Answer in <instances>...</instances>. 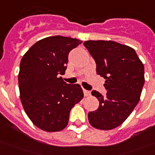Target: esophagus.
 I'll return each mask as SVG.
<instances>
[{
    "label": "esophagus",
    "mask_w": 155,
    "mask_h": 155,
    "mask_svg": "<svg viewBox=\"0 0 155 155\" xmlns=\"http://www.w3.org/2000/svg\"><path fill=\"white\" fill-rule=\"evenodd\" d=\"M90 93H91V92H90L88 90L84 89V97H87V96H89Z\"/></svg>",
    "instance_id": "34e87169"
}]
</instances>
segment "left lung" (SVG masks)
Here are the masks:
<instances>
[{
    "instance_id": "obj_1",
    "label": "left lung",
    "mask_w": 155,
    "mask_h": 155,
    "mask_svg": "<svg viewBox=\"0 0 155 155\" xmlns=\"http://www.w3.org/2000/svg\"><path fill=\"white\" fill-rule=\"evenodd\" d=\"M84 47L97 63V73L105 79L107 93L93 90L99 108L88 113L92 126L113 130L125 121L137 104L145 83L144 66L131 47L113 41H86Z\"/></svg>"
}]
</instances>
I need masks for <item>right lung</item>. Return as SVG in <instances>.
I'll use <instances>...</instances> for the list:
<instances>
[{
    "label": "right lung",
    "instance_id": "obj_1",
    "mask_svg": "<svg viewBox=\"0 0 155 155\" xmlns=\"http://www.w3.org/2000/svg\"><path fill=\"white\" fill-rule=\"evenodd\" d=\"M81 43L59 35L45 38L33 45L21 60V101L29 118L41 130H63L73 106L84 97L80 84H68L59 77L67 69L69 52Z\"/></svg>",
    "mask_w": 155,
    "mask_h": 155
}]
</instances>
